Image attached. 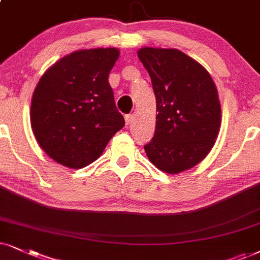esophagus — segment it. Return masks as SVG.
Segmentation results:
<instances>
[{
  "label": "esophagus",
  "instance_id": "esophagus-1",
  "mask_svg": "<svg viewBox=\"0 0 260 260\" xmlns=\"http://www.w3.org/2000/svg\"><path fill=\"white\" fill-rule=\"evenodd\" d=\"M124 120H126V123H127V124L132 123V121H133V115H132V114L126 115V116H124Z\"/></svg>",
  "mask_w": 260,
  "mask_h": 260
}]
</instances>
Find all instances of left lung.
Here are the masks:
<instances>
[{"label":"left lung","instance_id":"left-lung-1","mask_svg":"<svg viewBox=\"0 0 260 260\" xmlns=\"http://www.w3.org/2000/svg\"><path fill=\"white\" fill-rule=\"evenodd\" d=\"M156 96V131L144 146L167 174L190 169L212 149L221 126V103L209 72L177 49L141 48Z\"/></svg>","mask_w":260,"mask_h":260}]
</instances>
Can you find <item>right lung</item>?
Listing matches in <instances>:
<instances>
[{
	"label": "right lung",
	"instance_id": "obj_1",
	"mask_svg": "<svg viewBox=\"0 0 260 260\" xmlns=\"http://www.w3.org/2000/svg\"><path fill=\"white\" fill-rule=\"evenodd\" d=\"M116 48L78 50L42 75L31 102V126L39 146L55 162L80 169L94 162L124 126L109 73Z\"/></svg>",
	"mask_w": 260,
	"mask_h": 260
}]
</instances>
